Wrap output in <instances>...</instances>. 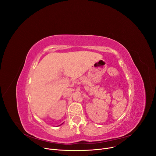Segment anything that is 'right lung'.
Listing matches in <instances>:
<instances>
[{"mask_svg":"<svg viewBox=\"0 0 156 156\" xmlns=\"http://www.w3.org/2000/svg\"><path fill=\"white\" fill-rule=\"evenodd\" d=\"M62 124H63V123H62Z\"/></svg>","mask_w":156,"mask_h":156,"instance_id":"obj_1","label":"right lung"}]
</instances>
